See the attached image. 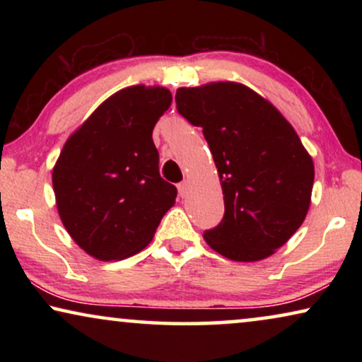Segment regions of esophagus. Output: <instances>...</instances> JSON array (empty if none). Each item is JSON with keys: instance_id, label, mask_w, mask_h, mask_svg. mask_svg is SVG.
Here are the masks:
<instances>
[{"instance_id": "1", "label": "esophagus", "mask_w": 362, "mask_h": 362, "mask_svg": "<svg viewBox=\"0 0 362 362\" xmlns=\"http://www.w3.org/2000/svg\"><path fill=\"white\" fill-rule=\"evenodd\" d=\"M177 191H180V196L181 197H185L186 192H187V182L186 181L180 182V185H177Z\"/></svg>"}]
</instances>
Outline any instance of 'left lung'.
<instances>
[{
    "instance_id": "1",
    "label": "left lung",
    "mask_w": 362,
    "mask_h": 362,
    "mask_svg": "<svg viewBox=\"0 0 362 362\" xmlns=\"http://www.w3.org/2000/svg\"><path fill=\"white\" fill-rule=\"evenodd\" d=\"M175 100L202 128L221 177L226 212L204 240L230 260L267 259L303 224L313 160L286 118L242 83L181 87Z\"/></svg>"
}]
</instances>
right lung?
<instances>
[{
    "instance_id": "obj_1",
    "label": "right lung",
    "mask_w": 362,
    "mask_h": 362,
    "mask_svg": "<svg viewBox=\"0 0 362 362\" xmlns=\"http://www.w3.org/2000/svg\"><path fill=\"white\" fill-rule=\"evenodd\" d=\"M165 87L113 93L69 136L52 170L59 216L74 242L97 260L145 249L176 187L160 176L153 128L171 105Z\"/></svg>"
}]
</instances>
